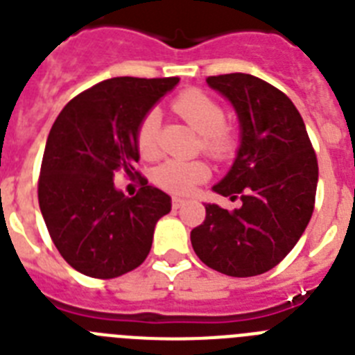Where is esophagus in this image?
<instances>
[{
  "mask_svg": "<svg viewBox=\"0 0 355 355\" xmlns=\"http://www.w3.org/2000/svg\"><path fill=\"white\" fill-rule=\"evenodd\" d=\"M184 203H186V198H180V196H173V200H171V205H173V209H180Z\"/></svg>",
  "mask_w": 355,
  "mask_h": 355,
  "instance_id": "esophagus-1",
  "label": "esophagus"
}]
</instances>
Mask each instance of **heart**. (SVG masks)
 <instances>
[{"instance_id":"b5f03b06","label":"heart","mask_w":355,"mask_h":355,"mask_svg":"<svg viewBox=\"0 0 355 355\" xmlns=\"http://www.w3.org/2000/svg\"><path fill=\"white\" fill-rule=\"evenodd\" d=\"M173 110L182 121L202 135L203 152L214 159H227L234 152L236 141L232 132L225 126L227 112L223 105L207 92L191 89L182 92L173 100ZM137 150L144 159H155L160 153V114L155 109L148 110L141 119L135 134ZM211 177V168L203 160H168L153 171V182L160 189L169 193L186 195L195 189V186Z\"/></svg>"}]
</instances>
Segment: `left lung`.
I'll list each match as a JSON object with an SVG mask.
<instances>
[{"label": "left lung", "mask_w": 355, "mask_h": 355, "mask_svg": "<svg viewBox=\"0 0 355 355\" xmlns=\"http://www.w3.org/2000/svg\"><path fill=\"white\" fill-rule=\"evenodd\" d=\"M241 125V146L227 177L212 189L243 205H205V221L191 230L203 264L230 277L275 268L293 250L314 211L318 160L300 112L284 92L245 73L209 76Z\"/></svg>", "instance_id": "1"}]
</instances>
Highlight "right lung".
I'll return each mask as SVG.
<instances>
[{
	"mask_svg": "<svg viewBox=\"0 0 355 355\" xmlns=\"http://www.w3.org/2000/svg\"><path fill=\"white\" fill-rule=\"evenodd\" d=\"M178 80H103L73 98L49 130L39 207L57 250L84 275L114 279L141 266L155 223L171 211V198L144 177L128 198L116 189L114 175H141L137 126Z\"/></svg>",
	"mask_w": 355,
	"mask_h": 355,
	"instance_id": "right-lung-1",
	"label": "right lung"
}]
</instances>
